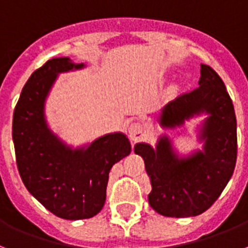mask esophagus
I'll return each instance as SVG.
<instances>
[{
	"label": "esophagus",
	"instance_id": "1",
	"mask_svg": "<svg viewBox=\"0 0 248 248\" xmlns=\"http://www.w3.org/2000/svg\"><path fill=\"white\" fill-rule=\"evenodd\" d=\"M128 136L132 141H139L141 140V137L143 136V127L142 124L139 122H134L128 126Z\"/></svg>",
	"mask_w": 248,
	"mask_h": 248
}]
</instances>
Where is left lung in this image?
I'll return each instance as SVG.
<instances>
[{
    "label": "left lung",
    "mask_w": 248,
    "mask_h": 248,
    "mask_svg": "<svg viewBox=\"0 0 248 248\" xmlns=\"http://www.w3.org/2000/svg\"><path fill=\"white\" fill-rule=\"evenodd\" d=\"M199 87L179 95L163 108L159 117L164 128L180 127L205 113L199 140L203 150L179 156L168 136L153 147L135 145V154L145 161L151 182L149 203L161 216L185 218L211 208L230 182L237 160V122L226 85L209 65L201 64Z\"/></svg>",
    "instance_id": "1"
}]
</instances>
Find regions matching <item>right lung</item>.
Instances as JSON below:
<instances>
[{
  "label": "right lung",
  "mask_w": 248,
  "mask_h": 248,
  "mask_svg": "<svg viewBox=\"0 0 248 248\" xmlns=\"http://www.w3.org/2000/svg\"><path fill=\"white\" fill-rule=\"evenodd\" d=\"M83 66L66 57L47 60L22 88L12 121L16 164L25 186L47 211L70 220L101 212L109 170L131 153L122 132L72 149L47 127L44 108L58 74Z\"/></svg>",
  "instance_id": "right-lung-1"
}]
</instances>
